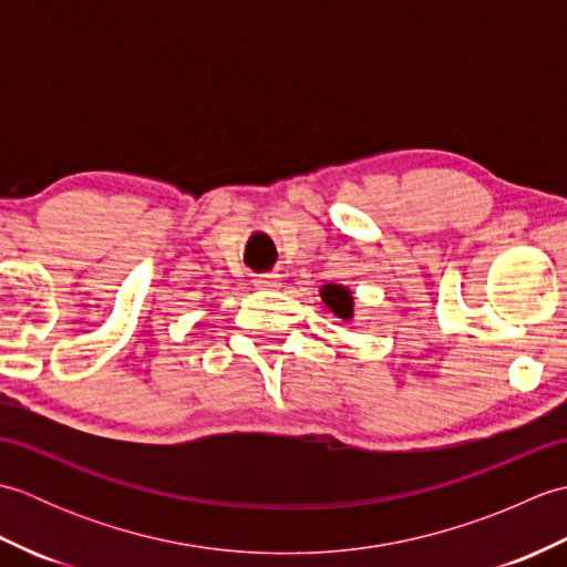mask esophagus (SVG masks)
<instances>
[{"label": "esophagus", "mask_w": 567, "mask_h": 567, "mask_svg": "<svg viewBox=\"0 0 567 567\" xmlns=\"http://www.w3.org/2000/svg\"><path fill=\"white\" fill-rule=\"evenodd\" d=\"M277 282H280V275H275V272L256 275V280H252V285H256L258 290H272V287H277Z\"/></svg>", "instance_id": "obj_1"}]
</instances>
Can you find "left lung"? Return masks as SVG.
I'll use <instances>...</instances> for the list:
<instances>
[{"label":"left lung","mask_w":567,"mask_h":567,"mask_svg":"<svg viewBox=\"0 0 567 567\" xmlns=\"http://www.w3.org/2000/svg\"><path fill=\"white\" fill-rule=\"evenodd\" d=\"M321 299H323V305H327L339 319L353 317V295L348 292L343 285H323Z\"/></svg>","instance_id":"obj_1"}]
</instances>
